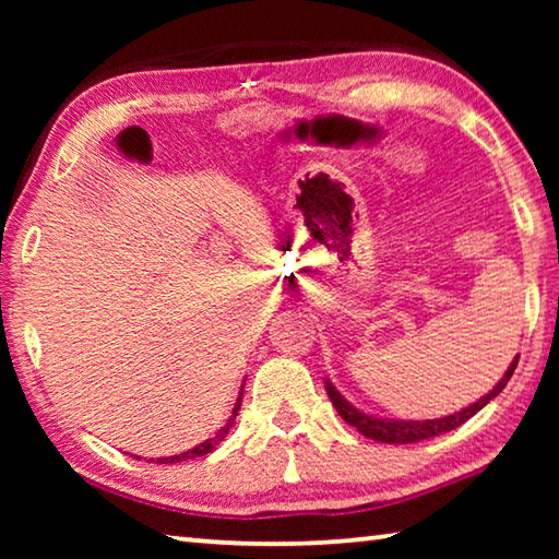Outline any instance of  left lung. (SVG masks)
Listing matches in <instances>:
<instances>
[{
  "label": "left lung",
  "instance_id": "8db88e82",
  "mask_svg": "<svg viewBox=\"0 0 559 559\" xmlns=\"http://www.w3.org/2000/svg\"><path fill=\"white\" fill-rule=\"evenodd\" d=\"M515 367H518V355H515L513 362H510L506 374L500 377V382L488 394L480 396L478 402H473V404L466 406V409L453 412L449 416H439V419H424V421L384 419V416L365 414L362 409H357L355 404H349L345 396L335 390V384L330 382L328 377H325V392L330 396V402H333V406L337 409V414L343 416L349 427H355L359 433H362V437L382 441V443H416V441L439 437V433H447L451 429L461 427L463 421H468L473 414H478L490 400H496V396L506 390V384H508L510 377H513Z\"/></svg>",
  "mask_w": 559,
  "mask_h": 559
}]
</instances>
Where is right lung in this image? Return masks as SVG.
Listing matches in <instances>:
<instances>
[{"label": "right lung", "instance_id": "obj_1", "mask_svg": "<svg viewBox=\"0 0 559 559\" xmlns=\"http://www.w3.org/2000/svg\"><path fill=\"white\" fill-rule=\"evenodd\" d=\"M241 394H243V386H241V392H239V400H236V404H234V412H231V416L229 419H226V424L224 427L214 433L212 439H206V441H202L200 447H194V449H189V451H185V453H177V456H167V459H157V463H179V461H187V459H197V456H206V453H212L216 447H219V443L226 439V433H229V429L234 427V419H236V414H239V409H241Z\"/></svg>", "mask_w": 559, "mask_h": 559}]
</instances>
